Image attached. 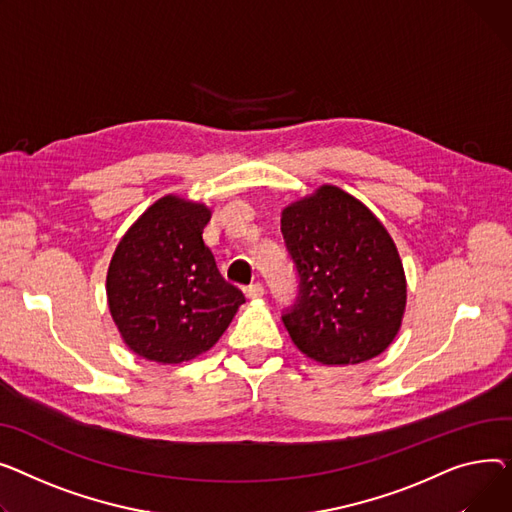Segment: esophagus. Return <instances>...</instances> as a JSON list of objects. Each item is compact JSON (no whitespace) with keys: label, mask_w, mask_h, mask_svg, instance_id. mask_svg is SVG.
<instances>
[{"label":"esophagus","mask_w":512,"mask_h":512,"mask_svg":"<svg viewBox=\"0 0 512 512\" xmlns=\"http://www.w3.org/2000/svg\"><path fill=\"white\" fill-rule=\"evenodd\" d=\"M244 293H246L248 299H260V297L264 295V287H262L260 283H254V285H248V287L244 289Z\"/></svg>","instance_id":"obj_1"}]
</instances>
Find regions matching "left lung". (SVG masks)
Returning a JSON list of instances; mask_svg holds the SVG:
<instances>
[{
	"instance_id": "obj_1",
	"label": "left lung",
	"mask_w": 512,
	"mask_h": 512,
	"mask_svg": "<svg viewBox=\"0 0 512 512\" xmlns=\"http://www.w3.org/2000/svg\"><path fill=\"white\" fill-rule=\"evenodd\" d=\"M299 275L283 324L295 347L324 366L366 362L395 341L407 279L399 250L372 210L324 184L281 213Z\"/></svg>"
}]
</instances>
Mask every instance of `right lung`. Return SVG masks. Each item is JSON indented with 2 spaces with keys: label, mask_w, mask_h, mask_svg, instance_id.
Listing matches in <instances>:
<instances>
[{
  "label": "right lung",
  "mask_w": 512,
  "mask_h": 512,
  "mask_svg": "<svg viewBox=\"0 0 512 512\" xmlns=\"http://www.w3.org/2000/svg\"><path fill=\"white\" fill-rule=\"evenodd\" d=\"M210 208L167 194L119 239L107 270V304L138 357L182 364L206 353L246 302L202 242Z\"/></svg>",
  "instance_id": "add662e5"
}]
</instances>
